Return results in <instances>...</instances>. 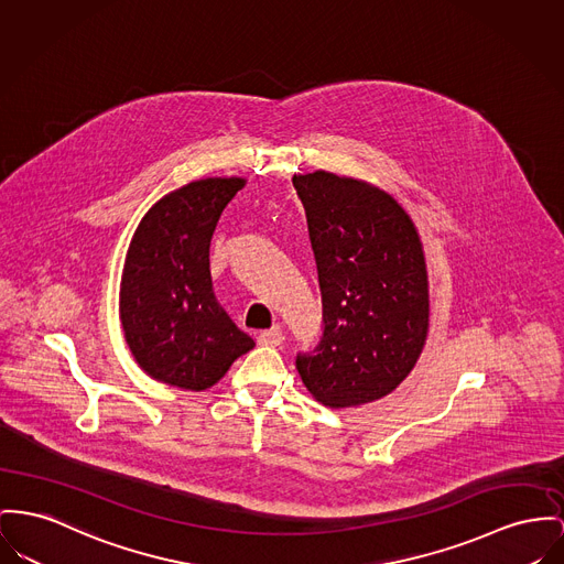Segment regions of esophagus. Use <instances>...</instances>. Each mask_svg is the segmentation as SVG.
Listing matches in <instances>:
<instances>
[{
    "label": "esophagus",
    "mask_w": 564,
    "mask_h": 564,
    "mask_svg": "<svg viewBox=\"0 0 564 564\" xmlns=\"http://www.w3.org/2000/svg\"><path fill=\"white\" fill-rule=\"evenodd\" d=\"M282 341H284V336L280 329H269V332L259 334V344H263V346H280Z\"/></svg>",
    "instance_id": "esophagus-1"
}]
</instances>
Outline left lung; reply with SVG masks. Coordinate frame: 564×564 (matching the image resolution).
Listing matches in <instances>:
<instances>
[{"label": "left lung", "instance_id": "1", "mask_svg": "<svg viewBox=\"0 0 564 564\" xmlns=\"http://www.w3.org/2000/svg\"><path fill=\"white\" fill-rule=\"evenodd\" d=\"M318 269L325 332L297 357L312 398L332 409L389 395L430 329V282L406 209L368 182L314 171L295 175Z\"/></svg>", "mask_w": 564, "mask_h": 564}]
</instances>
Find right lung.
Returning <instances> with one entry per match:
<instances>
[{"instance_id": "add662e5", "label": "right lung", "mask_w": 564, "mask_h": 564, "mask_svg": "<svg viewBox=\"0 0 564 564\" xmlns=\"http://www.w3.org/2000/svg\"><path fill=\"white\" fill-rule=\"evenodd\" d=\"M241 177H207L164 194L137 226L119 284V318L139 368L205 391L254 348L214 295L209 243Z\"/></svg>"}]
</instances>
